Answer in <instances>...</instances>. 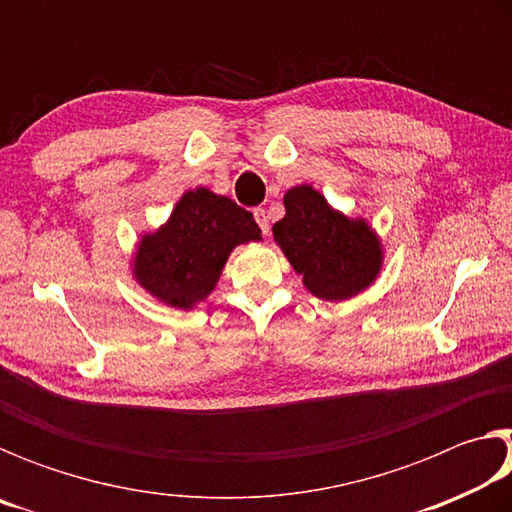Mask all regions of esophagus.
I'll use <instances>...</instances> for the list:
<instances>
[{
    "instance_id": "obj_1",
    "label": "esophagus",
    "mask_w": 512,
    "mask_h": 512,
    "mask_svg": "<svg viewBox=\"0 0 512 512\" xmlns=\"http://www.w3.org/2000/svg\"><path fill=\"white\" fill-rule=\"evenodd\" d=\"M253 214H255V221L259 225V230H262L264 235H268V214H266L264 207H255Z\"/></svg>"
}]
</instances>
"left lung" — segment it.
I'll use <instances>...</instances> for the list:
<instances>
[{"label": "left lung", "mask_w": 512, "mask_h": 512, "mask_svg": "<svg viewBox=\"0 0 512 512\" xmlns=\"http://www.w3.org/2000/svg\"><path fill=\"white\" fill-rule=\"evenodd\" d=\"M284 207L273 237L316 298H352L375 280L381 248L366 221L345 219L309 185L289 189Z\"/></svg>", "instance_id": "obj_1"}]
</instances>
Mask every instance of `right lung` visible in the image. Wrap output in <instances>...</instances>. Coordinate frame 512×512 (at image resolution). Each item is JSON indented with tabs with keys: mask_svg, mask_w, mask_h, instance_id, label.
Wrapping results in <instances>:
<instances>
[{
	"mask_svg": "<svg viewBox=\"0 0 512 512\" xmlns=\"http://www.w3.org/2000/svg\"><path fill=\"white\" fill-rule=\"evenodd\" d=\"M262 239L253 214L207 189L187 192L169 223L137 248L135 277L171 307L189 309L207 298L230 250Z\"/></svg>",
	"mask_w": 512,
	"mask_h": 512,
	"instance_id": "obj_1",
	"label": "right lung"
}]
</instances>
